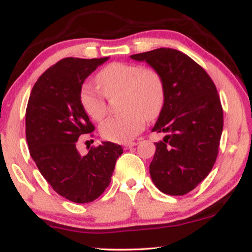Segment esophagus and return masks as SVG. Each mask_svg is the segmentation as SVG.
I'll use <instances>...</instances> for the list:
<instances>
[{
    "mask_svg": "<svg viewBox=\"0 0 252 252\" xmlns=\"http://www.w3.org/2000/svg\"><path fill=\"white\" fill-rule=\"evenodd\" d=\"M136 142H129V143H126L125 144V146H124V147H125L126 148V149H129V148H132V147H134V146H136Z\"/></svg>",
    "mask_w": 252,
    "mask_h": 252,
    "instance_id": "1",
    "label": "esophagus"
}]
</instances>
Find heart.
<instances>
[{
  "instance_id": "1",
  "label": "heart",
  "mask_w": 252,
  "mask_h": 252,
  "mask_svg": "<svg viewBox=\"0 0 252 252\" xmlns=\"http://www.w3.org/2000/svg\"><path fill=\"white\" fill-rule=\"evenodd\" d=\"M102 91L92 85L82 86L79 101L89 118L101 120L106 113L105 96L123 93V115L109 117L99 126L105 140L118 143L132 141L146 125L147 119L159 115L165 102V84L160 73L141 65L112 63L97 74Z\"/></svg>"
}]
</instances>
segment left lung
I'll return each instance as SVG.
<instances>
[{
    "instance_id": "8db88e82",
    "label": "left lung",
    "mask_w": 252,
    "mask_h": 252,
    "mask_svg": "<svg viewBox=\"0 0 252 252\" xmlns=\"http://www.w3.org/2000/svg\"><path fill=\"white\" fill-rule=\"evenodd\" d=\"M130 58L149 64L165 84L164 106L153 128L165 136L155 143L151 179L164 194H187L208 177L218 156L223 112L216 86L179 50L158 48Z\"/></svg>"
}]
</instances>
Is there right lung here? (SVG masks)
Here are the masks:
<instances>
[{
  "label": "right lung",
  "mask_w": 252,
  "mask_h": 252,
  "mask_svg": "<svg viewBox=\"0 0 252 252\" xmlns=\"http://www.w3.org/2000/svg\"><path fill=\"white\" fill-rule=\"evenodd\" d=\"M109 57L64 58L48 68L34 85L26 108V141L31 157L58 195L89 203L108 187L123 148L102 142L81 156L75 147L95 127L82 109V84Z\"/></svg>",
  "instance_id": "obj_1"
}]
</instances>
